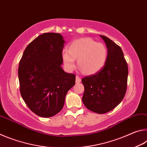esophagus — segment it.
<instances>
[{"instance_id":"34e87169","label":"esophagus","mask_w":147,"mask_h":147,"mask_svg":"<svg viewBox=\"0 0 147 147\" xmlns=\"http://www.w3.org/2000/svg\"><path fill=\"white\" fill-rule=\"evenodd\" d=\"M81 82V78L79 76H76V83L78 84Z\"/></svg>"}]
</instances>
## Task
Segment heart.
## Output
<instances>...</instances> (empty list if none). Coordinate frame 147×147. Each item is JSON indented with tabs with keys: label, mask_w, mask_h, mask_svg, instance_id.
<instances>
[{
	"label": "heart",
	"mask_w": 147,
	"mask_h": 147,
	"mask_svg": "<svg viewBox=\"0 0 147 147\" xmlns=\"http://www.w3.org/2000/svg\"><path fill=\"white\" fill-rule=\"evenodd\" d=\"M108 58V50L101 43L84 38L76 39L70 45L69 49L62 51V58L69 70L75 67V59L83 73L93 74L97 73L105 65Z\"/></svg>",
	"instance_id": "obj_1"
}]
</instances>
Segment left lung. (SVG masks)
I'll return each instance as SVG.
<instances>
[{
  "mask_svg": "<svg viewBox=\"0 0 147 147\" xmlns=\"http://www.w3.org/2000/svg\"><path fill=\"white\" fill-rule=\"evenodd\" d=\"M108 49L104 67L93 75L82 79L84 86L82 101L87 108L99 114L112 110L121 103L127 89L128 69L120 47L100 36Z\"/></svg>",
  "mask_w": 147,
  "mask_h": 147,
  "instance_id": "1",
  "label": "left lung"
}]
</instances>
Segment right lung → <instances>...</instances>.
Here are the masks:
<instances>
[{
	"mask_svg": "<svg viewBox=\"0 0 147 147\" xmlns=\"http://www.w3.org/2000/svg\"><path fill=\"white\" fill-rule=\"evenodd\" d=\"M64 43L61 34L44 33L26 47L19 61L22 98L32 112L42 117L59 112L67 93L75 84V74L61 67Z\"/></svg>",
	"mask_w": 147,
	"mask_h": 147,
	"instance_id": "obj_1",
	"label": "right lung"
}]
</instances>
